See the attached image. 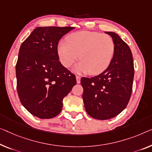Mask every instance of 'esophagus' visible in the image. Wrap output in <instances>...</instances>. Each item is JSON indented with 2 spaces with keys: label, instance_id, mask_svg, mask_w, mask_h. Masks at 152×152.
Masks as SVG:
<instances>
[{
  "label": "esophagus",
  "instance_id": "1",
  "mask_svg": "<svg viewBox=\"0 0 152 152\" xmlns=\"http://www.w3.org/2000/svg\"><path fill=\"white\" fill-rule=\"evenodd\" d=\"M76 83L78 84L80 83V77L78 76H76Z\"/></svg>",
  "mask_w": 152,
  "mask_h": 152
}]
</instances>
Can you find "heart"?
Returning <instances> with one entry per match:
<instances>
[{"instance_id":"heart-1","label":"heart","mask_w":152,"mask_h":152,"mask_svg":"<svg viewBox=\"0 0 152 152\" xmlns=\"http://www.w3.org/2000/svg\"><path fill=\"white\" fill-rule=\"evenodd\" d=\"M115 50L114 41L109 35L86 31L72 34L67 42H59L57 48L63 66L70 67L78 57L80 61L74 67V71L88 72L91 74H99L107 68Z\"/></svg>"}]
</instances>
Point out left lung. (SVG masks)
Listing matches in <instances>:
<instances>
[{"label": "left lung", "mask_w": 152, "mask_h": 152, "mask_svg": "<svg viewBox=\"0 0 152 152\" xmlns=\"http://www.w3.org/2000/svg\"><path fill=\"white\" fill-rule=\"evenodd\" d=\"M115 43V54L107 69L92 78H81L83 99L88 115L94 119L113 118L125 109L130 100L134 78L132 52L114 32H105Z\"/></svg>", "instance_id": "8db88e82"}]
</instances>
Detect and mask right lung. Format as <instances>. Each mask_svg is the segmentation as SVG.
<instances>
[{
  "mask_svg": "<svg viewBox=\"0 0 152 152\" xmlns=\"http://www.w3.org/2000/svg\"><path fill=\"white\" fill-rule=\"evenodd\" d=\"M74 27H37L20 48L15 66L18 96L34 116L50 119L76 84L75 75L59 61L58 43Z\"/></svg>",
  "mask_w": 152,
  "mask_h": 152,
  "instance_id": "obj_1",
  "label": "right lung"
}]
</instances>
